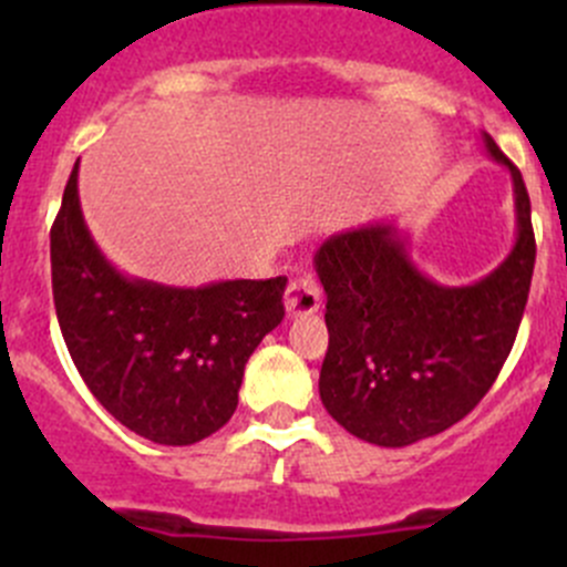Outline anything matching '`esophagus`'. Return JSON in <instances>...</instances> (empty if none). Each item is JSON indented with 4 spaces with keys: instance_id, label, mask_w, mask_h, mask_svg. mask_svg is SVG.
<instances>
[{
    "instance_id": "obj_1",
    "label": "esophagus",
    "mask_w": 567,
    "mask_h": 567,
    "mask_svg": "<svg viewBox=\"0 0 567 567\" xmlns=\"http://www.w3.org/2000/svg\"><path fill=\"white\" fill-rule=\"evenodd\" d=\"M320 307V285L312 277H296L285 290V312L288 318L312 316Z\"/></svg>"
}]
</instances>
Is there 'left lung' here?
Masks as SVG:
<instances>
[{
	"instance_id": "8db88e82",
	"label": "left lung",
	"mask_w": 567,
	"mask_h": 567,
	"mask_svg": "<svg viewBox=\"0 0 567 567\" xmlns=\"http://www.w3.org/2000/svg\"><path fill=\"white\" fill-rule=\"evenodd\" d=\"M483 145L511 173L516 205V244L483 279L422 274L394 219L334 233L316 251L329 329L320 400L362 442L409 447L447 431L485 398L516 342L535 268L529 194L488 134Z\"/></svg>"
}]
</instances>
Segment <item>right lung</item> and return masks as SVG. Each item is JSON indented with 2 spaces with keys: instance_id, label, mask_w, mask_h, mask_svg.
Here are the masks:
<instances>
[{
  "instance_id": "1",
  "label": "right lung",
  "mask_w": 567,
  "mask_h": 567,
  "mask_svg": "<svg viewBox=\"0 0 567 567\" xmlns=\"http://www.w3.org/2000/svg\"><path fill=\"white\" fill-rule=\"evenodd\" d=\"M288 279L173 288L128 277L93 241L79 162L51 227V288L73 364L101 405L136 436L186 447L238 405L244 368L285 318Z\"/></svg>"
}]
</instances>
